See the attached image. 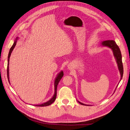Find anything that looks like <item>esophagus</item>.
<instances>
[{"label":"esophagus","mask_w":130,"mask_h":130,"mask_svg":"<svg viewBox=\"0 0 130 130\" xmlns=\"http://www.w3.org/2000/svg\"><path fill=\"white\" fill-rule=\"evenodd\" d=\"M68 68H69V69H70V68H71V67H70V66H69V67H68Z\"/></svg>","instance_id":"1"}]
</instances>
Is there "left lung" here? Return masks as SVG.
Segmentation results:
<instances>
[{
  "label": "left lung",
  "instance_id": "obj_1",
  "mask_svg": "<svg viewBox=\"0 0 130 130\" xmlns=\"http://www.w3.org/2000/svg\"><path fill=\"white\" fill-rule=\"evenodd\" d=\"M100 45L104 46H107L108 48H109L110 49H112L113 53V55L115 56V58L117 62L118 68V69L119 70L120 76H121L120 81H121L123 75V63H122L121 54V52L119 46H118V45L116 44V42L113 40L103 41V42H101L100 43ZM77 101L78 102V103L80 104L81 105H85V106H89L88 105H86L85 104L81 103V102L78 101Z\"/></svg>",
  "mask_w": 130,
  "mask_h": 130
}]
</instances>
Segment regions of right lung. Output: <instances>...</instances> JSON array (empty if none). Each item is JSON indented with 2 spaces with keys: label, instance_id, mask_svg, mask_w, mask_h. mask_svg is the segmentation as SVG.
Instances as JSON below:
<instances>
[{
  "label": "right lung",
  "instance_id": "obj_1",
  "mask_svg": "<svg viewBox=\"0 0 130 130\" xmlns=\"http://www.w3.org/2000/svg\"><path fill=\"white\" fill-rule=\"evenodd\" d=\"M18 40V37H17L16 39L14 40V42L13 43V44L12 45V46H11V48L10 49V52L9 53V55H8V59H7V78H8V81L9 82V83L10 84V80H9V61H10V57L11 56V54L12 52L13 49L14 48V47L16 45L17 42ZM63 76V71H61L60 73H59L56 76V77L55 79V81H54V87H55V92H54V94L53 95V97L51 98V99L48 101L45 102L44 103H43L41 104H39V105H35V106H40V107H44V106H49L50 105H51L52 104H53L54 102L55 101L56 99V94H57V85L59 83V82L61 80V79L62 78V77Z\"/></svg>",
  "mask_w": 130,
  "mask_h": 130
}]
</instances>
